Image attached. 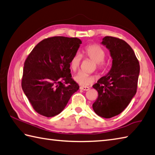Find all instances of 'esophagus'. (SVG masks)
<instances>
[{"label":"esophagus","instance_id":"esophagus-1","mask_svg":"<svg viewBox=\"0 0 155 155\" xmlns=\"http://www.w3.org/2000/svg\"><path fill=\"white\" fill-rule=\"evenodd\" d=\"M80 88V90H85V91H87V90H90V87H87V86H81Z\"/></svg>","mask_w":155,"mask_h":155}]
</instances>
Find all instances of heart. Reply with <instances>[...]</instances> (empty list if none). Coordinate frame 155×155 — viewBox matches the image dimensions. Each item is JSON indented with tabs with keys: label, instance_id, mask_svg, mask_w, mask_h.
<instances>
[{
	"label": "heart",
	"instance_id": "b5f03b06",
	"mask_svg": "<svg viewBox=\"0 0 155 155\" xmlns=\"http://www.w3.org/2000/svg\"><path fill=\"white\" fill-rule=\"evenodd\" d=\"M104 49L100 45L96 44H91L87 46L84 51V54L86 57L94 61L99 73H103L107 68V61L104 59L105 57ZM81 57L80 54H75L71 59L69 62L70 68L74 72L77 71L80 68ZM74 80L77 83L81 86H88L92 83L94 78L92 76H89L84 73H79L74 77Z\"/></svg>",
	"mask_w": 155,
	"mask_h": 155
}]
</instances>
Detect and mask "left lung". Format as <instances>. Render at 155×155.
<instances>
[{
  "mask_svg": "<svg viewBox=\"0 0 155 155\" xmlns=\"http://www.w3.org/2000/svg\"><path fill=\"white\" fill-rule=\"evenodd\" d=\"M102 44L109 49L113 64L109 74L92 86L98 93L92 107L98 116L109 119L123 111L136 94L140 65L133 49L124 40L105 36Z\"/></svg>",
  "mask_w": 155,
  "mask_h": 155,
  "instance_id": "1",
  "label": "left lung"
}]
</instances>
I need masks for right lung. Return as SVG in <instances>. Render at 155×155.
<instances>
[{"instance_id":"add662e5","label":"right lung","mask_w":155,"mask_h":155,"mask_svg":"<svg viewBox=\"0 0 155 155\" xmlns=\"http://www.w3.org/2000/svg\"><path fill=\"white\" fill-rule=\"evenodd\" d=\"M81 40L53 36L40 42L25 59L21 87L31 107L42 116L59 114L80 88L71 78L69 62Z\"/></svg>"}]
</instances>
